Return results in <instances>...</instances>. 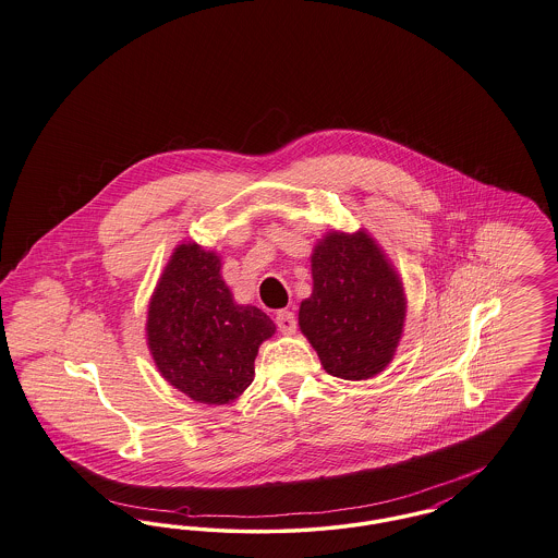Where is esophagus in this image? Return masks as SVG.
Listing matches in <instances>:
<instances>
[{
    "instance_id": "34e87169",
    "label": "esophagus",
    "mask_w": 558,
    "mask_h": 558,
    "mask_svg": "<svg viewBox=\"0 0 558 558\" xmlns=\"http://www.w3.org/2000/svg\"><path fill=\"white\" fill-rule=\"evenodd\" d=\"M276 326L280 328V332H284V335H292V332L296 330V319H294V314L289 312V310L278 312V314H276Z\"/></svg>"
}]
</instances>
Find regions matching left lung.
I'll return each instance as SVG.
<instances>
[{
  "label": "left lung",
  "instance_id": "8db88e82",
  "mask_svg": "<svg viewBox=\"0 0 558 558\" xmlns=\"http://www.w3.org/2000/svg\"><path fill=\"white\" fill-rule=\"evenodd\" d=\"M314 291L299 307V326L324 371L362 380L396 355L405 319L398 271L364 230L328 232L312 255Z\"/></svg>",
  "mask_w": 558,
  "mask_h": 558
}]
</instances>
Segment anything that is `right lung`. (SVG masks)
<instances>
[{"mask_svg":"<svg viewBox=\"0 0 558 558\" xmlns=\"http://www.w3.org/2000/svg\"><path fill=\"white\" fill-rule=\"evenodd\" d=\"M217 253L180 244L160 274L146 337L162 378L201 403H230L253 383L259 345L276 324L239 305L221 280Z\"/></svg>","mask_w":558,"mask_h":558,"instance_id":"obj_1","label":"right lung"}]
</instances>
